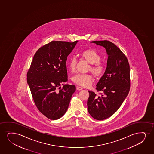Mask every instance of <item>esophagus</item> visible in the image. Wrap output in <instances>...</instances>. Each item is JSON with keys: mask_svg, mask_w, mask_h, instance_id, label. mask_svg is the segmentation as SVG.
I'll list each match as a JSON object with an SVG mask.
<instances>
[{"mask_svg": "<svg viewBox=\"0 0 154 154\" xmlns=\"http://www.w3.org/2000/svg\"><path fill=\"white\" fill-rule=\"evenodd\" d=\"M76 89H77V90H78V91H81V90H83V88H82L81 87H80V86H77V87H76Z\"/></svg>", "mask_w": 154, "mask_h": 154, "instance_id": "34e87169", "label": "esophagus"}]
</instances>
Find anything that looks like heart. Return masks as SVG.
<instances>
[{"label": "heart", "instance_id": "obj_1", "mask_svg": "<svg viewBox=\"0 0 154 154\" xmlns=\"http://www.w3.org/2000/svg\"><path fill=\"white\" fill-rule=\"evenodd\" d=\"M80 56L84 60L90 63L88 67V71H91L97 78L103 75L105 72V65L100 60L101 56L96 51L88 49L83 51L80 54ZM67 65L70 71L73 72L75 70L76 59L72 57L68 61ZM93 77L92 74H76L73 76L72 81L75 84L83 87H88L91 85L93 82Z\"/></svg>", "mask_w": 154, "mask_h": 154}]
</instances>
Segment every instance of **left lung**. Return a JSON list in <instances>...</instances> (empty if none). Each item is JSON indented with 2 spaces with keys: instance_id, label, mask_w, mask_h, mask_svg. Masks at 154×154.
<instances>
[{
  "instance_id": "8db88e82",
  "label": "left lung",
  "mask_w": 154,
  "mask_h": 154,
  "mask_svg": "<svg viewBox=\"0 0 154 154\" xmlns=\"http://www.w3.org/2000/svg\"><path fill=\"white\" fill-rule=\"evenodd\" d=\"M91 43L105 47L108 57L105 72L96 88L102 92L98 96L88 91V109L94 119H107L118 110L130 88V65L125 54L109 41H92Z\"/></svg>"
}]
</instances>
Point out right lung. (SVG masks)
Segmentation results:
<instances>
[{
  "mask_svg": "<svg viewBox=\"0 0 154 154\" xmlns=\"http://www.w3.org/2000/svg\"><path fill=\"white\" fill-rule=\"evenodd\" d=\"M78 42L51 41L44 45L35 53L27 72V84L35 105L51 120L65 114L76 90L75 86L63 83L68 81L67 57Z\"/></svg>",
  "mask_w": 154,
  "mask_h": 154,
  "instance_id": "1",
  "label": "right lung"
}]
</instances>
